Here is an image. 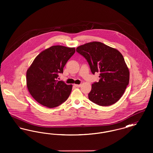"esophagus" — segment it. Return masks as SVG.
Segmentation results:
<instances>
[{
	"mask_svg": "<svg viewBox=\"0 0 153 153\" xmlns=\"http://www.w3.org/2000/svg\"><path fill=\"white\" fill-rule=\"evenodd\" d=\"M74 86L76 87L79 88L81 87V84H74Z\"/></svg>",
	"mask_w": 153,
	"mask_h": 153,
	"instance_id": "esophagus-1",
	"label": "esophagus"
}]
</instances>
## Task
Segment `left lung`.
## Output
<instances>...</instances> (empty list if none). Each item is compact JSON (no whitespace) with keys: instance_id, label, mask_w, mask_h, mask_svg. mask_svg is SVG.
I'll use <instances>...</instances> for the list:
<instances>
[{"instance_id":"obj_1","label":"left lung","mask_w":153,"mask_h":153,"mask_svg":"<svg viewBox=\"0 0 153 153\" xmlns=\"http://www.w3.org/2000/svg\"><path fill=\"white\" fill-rule=\"evenodd\" d=\"M76 51L87 59L92 73H100V79L92 85L89 99L100 106L117 102L123 95L130 80L129 70L122 54L100 42L79 46Z\"/></svg>"}]
</instances>
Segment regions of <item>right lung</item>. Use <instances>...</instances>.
<instances>
[{"label": "right lung", "mask_w": 153, "mask_h": 153, "mask_svg": "<svg viewBox=\"0 0 153 153\" xmlns=\"http://www.w3.org/2000/svg\"><path fill=\"white\" fill-rule=\"evenodd\" d=\"M74 53V48L56 45L41 52L34 59L27 71L26 83L30 95L36 102L54 108L67 100L72 85L57 79Z\"/></svg>", "instance_id": "add662e5"}]
</instances>
